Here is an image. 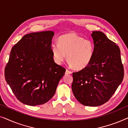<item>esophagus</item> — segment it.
<instances>
[{"instance_id":"1","label":"esophagus","mask_w":128,"mask_h":128,"mask_svg":"<svg viewBox=\"0 0 128 128\" xmlns=\"http://www.w3.org/2000/svg\"><path fill=\"white\" fill-rule=\"evenodd\" d=\"M72 72L71 71H69V70H67L66 69V74H72Z\"/></svg>"}]
</instances>
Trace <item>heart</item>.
<instances>
[{"mask_svg": "<svg viewBox=\"0 0 128 128\" xmlns=\"http://www.w3.org/2000/svg\"><path fill=\"white\" fill-rule=\"evenodd\" d=\"M51 50L57 64H62L67 57L70 66L82 70L87 68L92 60L94 44L92 40L69 33L60 36L59 43L53 44Z\"/></svg>", "mask_w": 128, "mask_h": 128, "instance_id": "b5f03b06", "label": "heart"}]
</instances>
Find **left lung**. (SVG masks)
I'll return each instance as SVG.
<instances>
[{"mask_svg":"<svg viewBox=\"0 0 128 128\" xmlns=\"http://www.w3.org/2000/svg\"><path fill=\"white\" fill-rule=\"evenodd\" d=\"M94 44L93 57L89 65L73 73L72 89L84 106H97L107 102L124 78L120 48L101 31L91 34Z\"/></svg>","mask_w":128,"mask_h":128,"instance_id":"obj_1","label":"left lung"}]
</instances>
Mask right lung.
<instances>
[{
    "instance_id": "right-lung-1",
    "label": "right lung",
    "mask_w": 128,
    "mask_h": 128,
    "mask_svg": "<svg viewBox=\"0 0 128 128\" xmlns=\"http://www.w3.org/2000/svg\"><path fill=\"white\" fill-rule=\"evenodd\" d=\"M51 31L26 34L12 48L5 79L21 102L45 104L54 96L66 69L56 64L51 50Z\"/></svg>"
}]
</instances>
